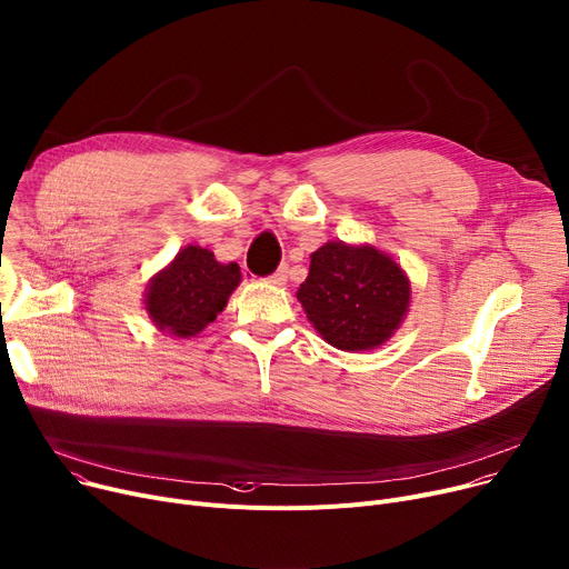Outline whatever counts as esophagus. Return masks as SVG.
Returning <instances> with one entry per match:
<instances>
[{
    "label": "esophagus",
    "mask_w": 569,
    "mask_h": 569,
    "mask_svg": "<svg viewBox=\"0 0 569 569\" xmlns=\"http://www.w3.org/2000/svg\"><path fill=\"white\" fill-rule=\"evenodd\" d=\"M267 282L273 287H284L287 284V267H280L271 278H267Z\"/></svg>",
    "instance_id": "1"
}]
</instances>
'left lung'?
Masks as SVG:
<instances>
[{"label":"left lung","instance_id":"left-lung-1","mask_svg":"<svg viewBox=\"0 0 569 569\" xmlns=\"http://www.w3.org/2000/svg\"><path fill=\"white\" fill-rule=\"evenodd\" d=\"M296 291L308 321L339 351H373L410 312L412 287L399 261L371 243L328 241L310 254Z\"/></svg>","mask_w":569,"mask_h":569}]
</instances>
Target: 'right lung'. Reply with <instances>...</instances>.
I'll list each match as a JSON object with an SVG mask.
<instances>
[{"mask_svg":"<svg viewBox=\"0 0 569 569\" xmlns=\"http://www.w3.org/2000/svg\"><path fill=\"white\" fill-rule=\"evenodd\" d=\"M239 282L237 261L221 264L211 250L189 243L150 278L143 305L159 332L191 339L226 310Z\"/></svg>","mask_w":569,"mask_h":569,"instance_id":"right-lung-1","label":"right lung"}]
</instances>
